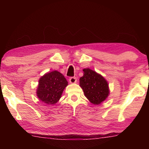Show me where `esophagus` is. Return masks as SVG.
<instances>
[{
    "mask_svg": "<svg viewBox=\"0 0 149 149\" xmlns=\"http://www.w3.org/2000/svg\"><path fill=\"white\" fill-rule=\"evenodd\" d=\"M69 81L70 84H75V83L77 82V78L75 77H72L70 78Z\"/></svg>",
    "mask_w": 149,
    "mask_h": 149,
    "instance_id": "obj_1",
    "label": "esophagus"
}]
</instances>
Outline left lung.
<instances>
[{"instance_id": "8db88e82", "label": "left lung", "mask_w": 149, "mask_h": 149, "mask_svg": "<svg viewBox=\"0 0 149 149\" xmlns=\"http://www.w3.org/2000/svg\"><path fill=\"white\" fill-rule=\"evenodd\" d=\"M84 72V76L79 79L80 87L91 102L99 104L109 94L108 83L102 75L93 70L86 68Z\"/></svg>"}]
</instances>
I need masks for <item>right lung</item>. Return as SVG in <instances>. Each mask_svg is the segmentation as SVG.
Returning a JSON list of instances; mask_svg holds the SVG:
<instances>
[{"instance_id":"1","label":"right lung","mask_w":149,"mask_h":149,"mask_svg":"<svg viewBox=\"0 0 149 149\" xmlns=\"http://www.w3.org/2000/svg\"><path fill=\"white\" fill-rule=\"evenodd\" d=\"M67 85V80L61 73L51 72L40 78L37 95L45 104H54L60 100Z\"/></svg>"}]
</instances>
